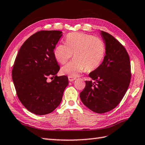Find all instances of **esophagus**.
I'll return each instance as SVG.
<instances>
[{
	"label": "esophagus",
	"mask_w": 145,
	"mask_h": 145,
	"mask_svg": "<svg viewBox=\"0 0 145 145\" xmlns=\"http://www.w3.org/2000/svg\"><path fill=\"white\" fill-rule=\"evenodd\" d=\"M76 78H74V77H71V76H69L68 77V79H69V81L70 82H72L75 80Z\"/></svg>",
	"instance_id": "esophagus-1"
}]
</instances>
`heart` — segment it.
Wrapping results in <instances>:
<instances>
[{"label":"heart","mask_w":145,"mask_h":145,"mask_svg":"<svg viewBox=\"0 0 145 145\" xmlns=\"http://www.w3.org/2000/svg\"><path fill=\"white\" fill-rule=\"evenodd\" d=\"M66 44H59L54 55L58 63H66L74 54V59L61 68L63 75L76 77L86 69L91 71L97 69L104 59L105 45L99 37L92 35L73 32L67 35Z\"/></svg>","instance_id":"b5f03b06"}]
</instances>
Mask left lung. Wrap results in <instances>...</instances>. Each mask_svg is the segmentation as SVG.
<instances>
[{"instance_id": "obj_1", "label": "left lung", "mask_w": 145, "mask_h": 145, "mask_svg": "<svg viewBox=\"0 0 145 145\" xmlns=\"http://www.w3.org/2000/svg\"><path fill=\"white\" fill-rule=\"evenodd\" d=\"M106 56L101 64L90 72L94 80L86 81L80 93L82 103L96 113L113 110L121 101L131 80V64L126 49L108 32L101 31Z\"/></svg>"}]
</instances>
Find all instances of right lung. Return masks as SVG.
Instances as JSON below:
<instances>
[{"mask_svg":"<svg viewBox=\"0 0 145 145\" xmlns=\"http://www.w3.org/2000/svg\"><path fill=\"white\" fill-rule=\"evenodd\" d=\"M62 35L59 31L37 32L22 44L15 60L12 76L17 96L34 114L54 111L69 84L66 76H56L60 67L54 49ZM49 77L53 79L51 82L47 81Z\"/></svg>","mask_w":145,"mask_h":145,"instance_id":"1","label":"right lung"}]
</instances>
